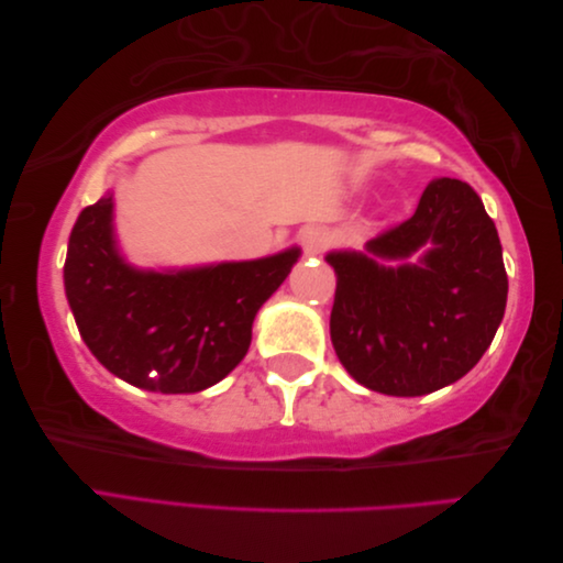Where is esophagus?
Listing matches in <instances>:
<instances>
[{
    "mask_svg": "<svg viewBox=\"0 0 563 563\" xmlns=\"http://www.w3.org/2000/svg\"><path fill=\"white\" fill-rule=\"evenodd\" d=\"M329 244V234L321 227H309L302 232V249L307 256H319Z\"/></svg>",
    "mask_w": 563,
    "mask_h": 563,
    "instance_id": "34e87169",
    "label": "esophagus"
}]
</instances>
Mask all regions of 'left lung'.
Segmentation results:
<instances>
[{
  "instance_id": "left-lung-1",
  "label": "left lung",
  "mask_w": 563,
  "mask_h": 563,
  "mask_svg": "<svg viewBox=\"0 0 563 563\" xmlns=\"http://www.w3.org/2000/svg\"><path fill=\"white\" fill-rule=\"evenodd\" d=\"M416 250L418 264L408 258ZM331 343L363 387L421 397L464 377L492 345L508 300L494 220L476 190L438 178L409 220L357 251H331Z\"/></svg>"
}]
</instances>
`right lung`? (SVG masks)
<instances>
[{"label": "right lung", "mask_w": 563, "mask_h": 563, "mask_svg": "<svg viewBox=\"0 0 563 563\" xmlns=\"http://www.w3.org/2000/svg\"><path fill=\"white\" fill-rule=\"evenodd\" d=\"M300 249L190 271H137L118 254L113 196L84 208L71 227L65 292L97 361L128 385L190 394L242 363L251 324L288 278Z\"/></svg>", "instance_id": "1"}]
</instances>
